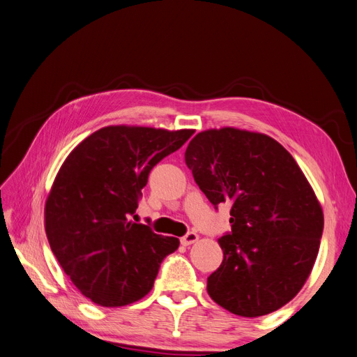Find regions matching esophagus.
I'll list each match as a JSON object with an SVG mask.
<instances>
[{"instance_id":"esophagus-1","label":"esophagus","mask_w":357,"mask_h":357,"mask_svg":"<svg viewBox=\"0 0 357 357\" xmlns=\"http://www.w3.org/2000/svg\"><path fill=\"white\" fill-rule=\"evenodd\" d=\"M180 242L183 246H189V245H194L195 242H198V234L194 233V231H190L186 236H183L180 238Z\"/></svg>"}]
</instances>
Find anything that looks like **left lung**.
Here are the masks:
<instances>
[{"mask_svg":"<svg viewBox=\"0 0 357 357\" xmlns=\"http://www.w3.org/2000/svg\"><path fill=\"white\" fill-rule=\"evenodd\" d=\"M199 189L229 202L231 233L207 293L227 311L259 317L302 290L323 234V210L294 158L264 133L236 128L195 135L185 153Z\"/></svg>","mask_w":357,"mask_h":357,"instance_id":"left-lung-1","label":"left lung"}]
</instances>
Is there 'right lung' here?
I'll return each instance as SVG.
<instances>
[{"mask_svg": "<svg viewBox=\"0 0 357 357\" xmlns=\"http://www.w3.org/2000/svg\"><path fill=\"white\" fill-rule=\"evenodd\" d=\"M192 133L108 126L66 158L46 199L45 229L63 271L91 302L119 307L139 301L163 258L177 250L178 238L130 218L153 167Z\"/></svg>", "mask_w": 357, "mask_h": 357, "instance_id": "add662e5", "label": "right lung"}]
</instances>
